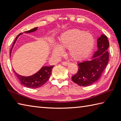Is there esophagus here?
Segmentation results:
<instances>
[{"label": "esophagus", "mask_w": 121, "mask_h": 121, "mask_svg": "<svg viewBox=\"0 0 121 121\" xmlns=\"http://www.w3.org/2000/svg\"><path fill=\"white\" fill-rule=\"evenodd\" d=\"M61 64L63 65H69V62H67V61H63V62H61Z\"/></svg>", "instance_id": "1"}]
</instances>
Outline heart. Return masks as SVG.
<instances>
[{"instance_id":"obj_1","label":"heart","mask_w":121,"mask_h":121,"mask_svg":"<svg viewBox=\"0 0 121 121\" xmlns=\"http://www.w3.org/2000/svg\"><path fill=\"white\" fill-rule=\"evenodd\" d=\"M95 40L92 35L79 29L65 31L59 38V46L53 48V54L57 56L63 54L62 48H68L69 56L74 60H81L86 58L92 51Z\"/></svg>"}]
</instances>
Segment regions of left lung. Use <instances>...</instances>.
Here are the masks:
<instances>
[{"label":"left lung","instance_id":"1","mask_svg":"<svg viewBox=\"0 0 121 121\" xmlns=\"http://www.w3.org/2000/svg\"><path fill=\"white\" fill-rule=\"evenodd\" d=\"M98 50L91 61L78 63V70L71 79L79 86L91 85L99 79L107 66L109 60L108 48L109 46L107 36L102 35L97 40Z\"/></svg>","mask_w":121,"mask_h":121}]
</instances>
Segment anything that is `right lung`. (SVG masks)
Wrapping results in <instances>:
<instances>
[{"label":"right lung","mask_w":121,"mask_h":121,"mask_svg":"<svg viewBox=\"0 0 121 121\" xmlns=\"http://www.w3.org/2000/svg\"><path fill=\"white\" fill-rule=\"evenodd\" d=\"M37 27L31 30L24 31V32L25 33L32 32L36 31L37 30ZM22 34V33H20L16 36L15 39L13 43L12 48L11 49V54L12 48H13L14 45L15 44L16 40H17L19 36ZM53 67H54V65L43 67L37 73H35L33 75L30 76H22L17 74L14 70V72L16 76H17V78L19 79L20 83L22 85L28 88L34 89V88H38L42 86V85H43L45 83L47 82V81L48 80L49 78H50L51 75V73H52V70Z\"/></svg>","instance_id":"right-lung-1"}]
</instances>
